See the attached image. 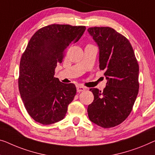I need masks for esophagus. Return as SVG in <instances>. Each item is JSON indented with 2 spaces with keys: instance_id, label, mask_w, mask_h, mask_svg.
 Instances as JSON below:
<instances>
[{
  "instance_id": "esophagus-1",
  "label": "esophagus",
  "mask_w": 155,
  "mask_h": 155,
  "mask_svg": "<svg viewBox=\"0 0 155 155\" xmlns=\"http://www.w3.org/2000/svg\"><path fill=\"white\" fill-rule=\"evenodd\" d=\"M85 89H86V88H85V87H83V86H81V85H78V86H77V92H78L84 91H85Z\"/></svg>"
}]
</instances>
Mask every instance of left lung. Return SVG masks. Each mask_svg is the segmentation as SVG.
Masks as SVG:
<instances>
[{
  "label": "left lung",
  "mask_w": 155,
  "mask_h": 155,
  "mask_svg": "<svg viewBox=\"0 0 155 155\" xmlns=\"http://www.w3.org/2000/svg\"><path fill=\"white\" fill-rule=\"evenodd\" d=\"M100 49V69L107 79L103 91H90L94 100L87 107L90 120L104 128L121 124L130 114L137 99L138 83V61L129 41L110 27L87 29Z\"/></svg>",
  "instance_id": "left-lung-1"
}]
</instances>
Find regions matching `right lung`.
I'll use <instances>...</instances> for the list:
<instances>
[{"label": "right lung", "mask_w": 155, "mask_h": 155, "mask_svg": "<svg viewBox=\"0 0 155 155\" xmlns=\"http://www.w3.org/2000/svg\"><path fill=\"white\" fill-rule=\"evenodd\" d=\"M85 26L51 24L39 29L30 40L20 61L18 89L28 114L36 122L50 124L64 118L77 88L55 78L69 45L77 42Z\"/></svg>", "instance_id": "obj_1"}]
</instances>
